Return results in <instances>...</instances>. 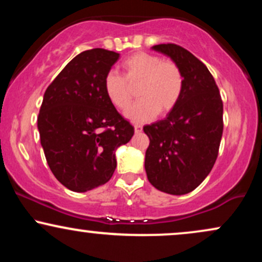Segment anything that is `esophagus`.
<instances>
[{"instance_id":"obj_1","label":"esophagus","mask_w":262,"mask_h":262,"mask_svg":"<svg viewBox=\"0 0 262 262\" xmlns=\"http://www.w3.org/2000/svg\"><path fill=\"white\" fill-rule=\"evenodd\" d=\"M134 130H135V133H140V132L141 130H143V127H141V125L140 124H135L134 125Z\"/></svg>"}]
</instances>
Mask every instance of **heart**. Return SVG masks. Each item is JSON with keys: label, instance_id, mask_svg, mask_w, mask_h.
Here are the masks:
<instances>
[{"label": "heart", "instance_id": "obj_1", "mask_svg": "<svg viewBox=\"0 0 262 262\" xmlns=\"http://www.w3.org/2000/svg\"><path fill=\"white\" fill-rule=\"evenodd\" d=\"M123 76L113 71L106 74L103 90L111 103L127 110L133 98L132 87L138 85L140 100L125 113L130 121L145 122L156 114H167L181 100L183 74L172 60H162L151 53L138 52L122 62Z\"/></svg>", "mask_w": 262, "mask_h": 262}]
</instances>
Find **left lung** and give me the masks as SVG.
Segmentation results:
<instances>
[{
  "instance_id": "left-lung-1",
  "label": "left lung",
  "mask_w": 262,
  "mask_h": 262,
  "mask_svg": "<svg viewBox=\"0 0 262 262\" xmlns=\"http://www.w3.org/2000/svg\"><path fill=\"white\" fill-rule=\"evenodd\" d=\"M152 49L175 61L183 74L177 106L162 121L144 127L149 137L145 171L159 191L181 196L208 176L223 134V101L212 74L201 60L176 44Z\"/></svg>"
}]
</instances>
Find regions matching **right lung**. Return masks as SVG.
Returning a JSON list of instances; mask_svg holds the SVG:
<instances>
[{"mask_svg": "<svg viewBox=\"0 0 262 262\" xmlns=\"http://www.w3.org/2000/svg\"><path fill=\"white\" fill-rule=\"evenodd\" d=\"M119 54L86 50L48 86L38 116L45 159L60 183L74 192L104 185L117 166L116 151L134 127L111 103L103 79Z\"/></svg>", "mask_w": 262, "mask_h": 262, "instance_id": "right-lung-1", "label": "right lung"}]
</instances>
